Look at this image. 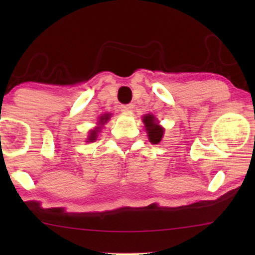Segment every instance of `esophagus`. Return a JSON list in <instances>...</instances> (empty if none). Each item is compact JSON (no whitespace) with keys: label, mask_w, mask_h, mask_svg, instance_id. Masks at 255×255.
Segmentation results:
<instances>
[{"label":"esophagus","mask_w":255,"mask_h":255,"mask_svg":"<svg viewBox=\"0 0 255 255\" xmlns=\"http://www.w3.org/2000/svg\"><path fill=\"white\" fill-rule=\"evenodd\" d=\"M121 110H122V111H127V113H129V111L133 110V104H125V105H121Z\"/></svg>","instance_id":"34e87169"}]
</instances>
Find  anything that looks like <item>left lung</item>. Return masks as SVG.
<instances>
[{"label": "left lung", "instance_id": "8db88e82", "mask_svg": "<svg viewBox=\"0 0 255 255\" xmlns=\"http://www.w3.org/2000/svg\"><path fill=\"white\" fill-rule=\"evenodd\" d=\"M144 124L146 126V130L148 133V139L152 144H158V142L162 140L163 133H164V129H163L160 126L154 124V116L152 115H146L142 119Z\"/></svg>", "mask_w": 255, "mask_h": 255}]
</instances>
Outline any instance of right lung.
Here are the masks:
<instances>
[{
    "instance_id": "right-lung-1",
    "label": "right lung",
    "mask_w": 255,
    "mask_h": 255,
    "mask_svg": "<svg viewBox=\"0 0 255 255\" xmlns=\"http://www.w3.org/2000/svg\"><path fill=\"white\" fill-rule=\"evenodd\" d=\"M108 120H109V115L102 116L101 121H99V124L103 125V124H105V122L108 121ZM99 129H101V128H97V129H93L92 131H91V133H90V137H89L90 141H93V140H96V136H97V133L99 131Z\"/></svg>"
}]
</instances>
